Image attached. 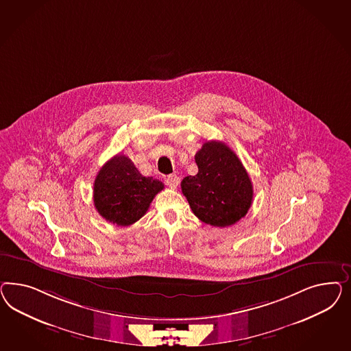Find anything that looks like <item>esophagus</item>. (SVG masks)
<instances>
[{
    "label": "esophagus",
    "instance_id": "obj_1",
    "mask_svg": "<svg viewBox=\"0 0 351 351\" xmlns=\"http://www.w3.org/2000/svg\"><path fill=\"white\" fill-rule=\"evenodd\" d=\"M179 182H180V179H179V176H176V175H169V176L166 178V184L170 186L171 189H176L178 185H179Z\"/></svg>",
    "mask_w": 351,
    "mask_h": 351
}]
</instances>
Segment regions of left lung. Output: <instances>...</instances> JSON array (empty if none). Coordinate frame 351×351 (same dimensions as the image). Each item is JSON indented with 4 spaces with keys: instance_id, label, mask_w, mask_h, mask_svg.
Returning a JSON list of instances; mask_svg holds the SVG:
<instances>
[{
    "instance_id": "obj_1",
    "label": "left lung",
    "mask_w": 351,
    "mask_h": 351,
    "mask_svg": "<svg viewBox=\"0 0 351 351\" xmlns=\"http://www.w3.org/2000/svg\"><path fill=\"white\" fill-rule=\"evenodd\" d=\"M198 173L181 181L193 213L204 223L225 228L248 213L254 188L245 166L221 141H207L195 154Z\"/></svg>"
}]
</instances>
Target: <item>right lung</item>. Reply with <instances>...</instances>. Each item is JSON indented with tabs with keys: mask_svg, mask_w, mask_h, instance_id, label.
I'll use <instances>...</instances> for the list:
<instances>
[{
	"mask_svg": "<svg viewBox=\"0 0 351 351\" xmlns=\"http://www.w3.org/2000/svg\"><path fill=\"white\" fill-rule=\"evenodd\" d=\"M163 188L162 181L143 176L128 157L117 154L96 175L94 204L106 221L128 226L147 213Z\"/></svg>",
	"mask_w": 351,
	"mask_h": 351,
	"instance_id": "add662e5",
	"label": "right lung"
}]
</instances>
